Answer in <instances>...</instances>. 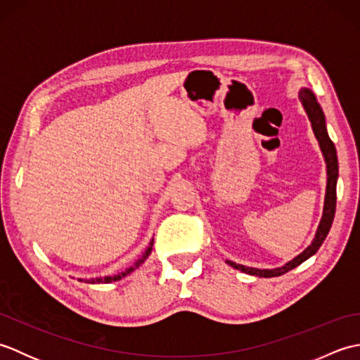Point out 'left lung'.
I'll return each mask as SVG.
<instances>
[{"instance_id":"1","label":"left lung","mask_w":360,"mask_h":360,"mask_svg":"<svg viewBox=\"0 0 360 360\" xmlns=\"http://www.w3.org/2000/svg\"><path fill=\"white\" fill-rule=\"evenodd\" d=\"M298 98L303 105L304 111L308 114V119L311 122L312 131H314L316 139L319 141L320 150H322V155L325 158V164H326V192H325V204H323V215L322 219H320L319 227L314 240L311 241L309 246L304 249L302 254H298L295 258L290 259L286 264H283L280 267H275V269H258V267H249L244 264H238L235 262H231V259H226V263L229 266H232L233 269H238L241 272H246L249 275H255V277H280V275L286 274L288 271L294 269L298 264H302L303 262H307L309 257H312L319 250V248L322 246V243L325 241L328 232H330L333 219H334V213H335V186H338V178H339V162H338V151H335V147L333 141L330 139L326 131V120H325V114L322 111V106L319 105L317 98L308 88H302L298 91Z\"/></svg>"}]
</instances>
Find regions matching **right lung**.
<instances>
[{"mask_svg": "<svg viewBox=\"0 0 360 360\" xmlns=\"http://www.w3.org/2000/svg\"><path fill=\"white\" fill-rule=\"evenodd\" d=\"M153 243H155V238H151V241H150V244H148V248L145 249L142 257L137 258L136 263H134L133 266H129L128 269H125L124 272H120V274H117V275H106V277H97V278H89V280L79 278V280H80V281H85V283H91V285H94V283H111V281H117V280H120V278L127 277L128 274H131L134 269H137V267H139V266L145 262V259L148 258V255L151 254V249H153Z\"/></svg>", "mask_w": 360, "mask_h": 360, "instance_id": "right-lung-1", "label": "right lung"}]
</instances>
